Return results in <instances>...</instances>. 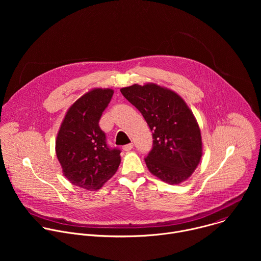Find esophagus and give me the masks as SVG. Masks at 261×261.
<instances>
[{"label": "esophagus", "mask_w": 261, "mask_h": 261, "mask_svg": "<svg viewBox=\"0 0 261 261\" xmlns=\"http://www.w3.org/2000/svg\"><path fill=\"white\" fill-rule=\"evenodd\" d=\"M132 148H133V143H129V144H126V145L123 146V150L125 152H129V151L132 150Z\"/></svg>", "instance_id": "1"}]
</instances>
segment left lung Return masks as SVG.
Returning a JSON list of instances; mask_svg holds the SVG:
<instances>
[{
	"label": "left lung",
	"instance_id": "8db88e82",
	"mask_svg": "<svg viewBox=\"0 0 261 261\" xmlns=\"http://www.w3.org/2000/svg\"><path fill=\"white\" fill-rule=\"evenodd\" d=\"M121 93L153 132V148L144 159L150 172L170 185L187 180L202 157L200 128L187 103L174 91L154 83L134 84Z\"/></svg>",
	"mask_w": 261,
	"mask_h": 261
}]
</instances>
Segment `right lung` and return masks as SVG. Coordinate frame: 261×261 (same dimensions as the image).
I'll use <instances>...</instances> for the list:
<instances>
[{
	"mask_svg": "<svg viewBox=\"0 0 261 261\" xmlns=\"http://www.w3.org/2000/svg\"><path fill=\"white\" fill-rule=\"evenodd\" d=\"M113 95L108 88L85 93L68 108L57 134L56 154L64 176L86 190H99L121 163V151L107 146L99 127Z\"/></svg>",
	"mask_w": 261,
	"mask_h": 261,
	"instance_id": "add662e5",
	"label": "right lung"
}]
</instances>
